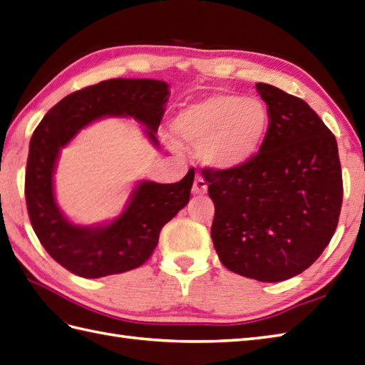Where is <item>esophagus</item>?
Here are the masks:
<instances>
[{
  "mask_svg": "<svg viewBox=\"0 0 365 365\" xmlns=\"http://www.w3.org/2000/svg\"><path fill=\"white\" fill-rule=\"evenodd\" d=\"M208 190V183L207 180L203 179L202 175H196V179H194V183H192V194H205Z\"/></svg>",
  "mask_w": 365,
  "mask_h": 365,
  "instance_id": "obj_1",
  "label": "esophagus"
}]
</instances>
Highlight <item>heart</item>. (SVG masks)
<instances>
[{
	"label": "heart",
	"mask_w": 365,
	"mask_h": 365,
	"mask_svg": "<svg viewBox=\"0 0 365 365\" xmlns=\"http://www.w3.org/2000/svg\"><path fill=\"white\" fill-rule=\"evenodd\" d=\"M269 124V110L259 98L217 93L180 110L171 130L177 143L197 146L203 165L238 171L258 157Z\"/></svg>",
	"instance_id": "b5f03b06"
}]
</instances>
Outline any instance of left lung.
<instances>
[{
	"mask_svg": "<svg viewBox=\"0 0 365 365\" xmlns=\"http://www.w3.org/2000/svg\"><path fill=\"white\" fill-rule=\"evenodd\" d=\"M270 115L253 162L202 169L215 202L217 257L235 274L275 283L302 274L331 241L342 207V171L331 130L303 99L257 83Z\"/></svg>",
	"mask_w": 365,
	"mask_h": 365,
	"instance_id": "1",
	"label": "left lung"
}]
</instances>
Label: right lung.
Returning <instances> with one entry per match:
<instances>
[{
    "label": "right lung",
    "mask_w": 365,
    "mask_h": 365,
    "mask_svg": "<svg viewBox=\"0 0 365 365\" xmlns=\"http://www.w3.org/2000/svg\"><path fill=\"white\" fill-rule=\"evenodd\" d=\"M169 96L168 83L154 79H110L74 91L40 121L29 143L24 179L34 232L51 258L83 278L123 274L146 262L160 230L190 202L194 169L180 182L143 180L123 213L98 227L74 225L57 207L53 177L61 149L90 123L106 116H129L141 123L158 146L157 129Z\"/></svg>",
    "instance_id": "obj_1"
}]
</instances>
